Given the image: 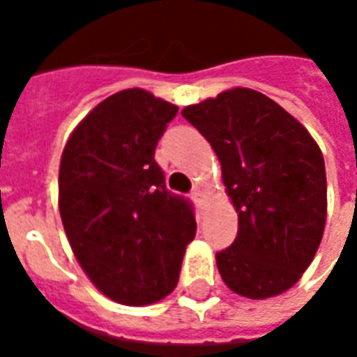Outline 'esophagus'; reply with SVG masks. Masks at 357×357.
I'll use <instances>...</instances> for the list:
<instances>
[{
  "mask_svg": "<svg viewBox=\"0 0 357 357\" xmlns=\"http://www.w3.org/2000/svg\"><path fill=\"white\" fill-rule=\"evenodd\" d=\"M191 197H193V201L197 206H204V199H206V195H204V191L202 189H193V193H191Z\"/></svg>",
  "mask_w": 357,
  "mask_h": 357,
  "instance_id": "34e87169",
  "label": "esophagus"
}]
</instances>
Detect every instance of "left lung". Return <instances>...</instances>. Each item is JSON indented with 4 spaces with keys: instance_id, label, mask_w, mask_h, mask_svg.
<instances>
[{
    "instance_id": "left-lung-1",
    "label": "left lung",
    "mask_w": 357,
    "mask_h": 357,
    "mask_svg": "<svg viewBox=\"0 0 357 357\" xmlns=\"http://www.w3.org/2000/svg\"><path fill=\"white\" fill-rule=\"evenodd\" d=\"M181 114L222 164L239 216L237 239L216 255L235 294L264 300L289 291L319 248L327 220L321 149L304 126L260 91L225 89Z\"/></svg>"
}]
</instances>
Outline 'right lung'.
Returning <instances> with one entry per match:
<instances>
[{"label":"right lung","instance_id":"right-lung-1","mask_svg":"<svg viewBox=\"0 0 357 357\" xmlns=\"http://www.w3.org/2000/svg\"><path fill=\"white\" fill-rule=\"evenodd\" d=\"M178 107L147 89H122L82 118L59 166V212L89 281L126 306L166 298L197 224L166 191L155 147Z\"/></svg>","mask_w":357,"mask_h":357}]
</instances>
